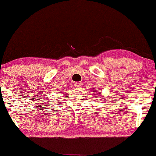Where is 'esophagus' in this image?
<instances>
[{
    "mask_svg": "<svg viewBox=\"0 0 156 156\" xmlns=\"http://www.w3.org/2000/svg\"><path fill=\"white\" fill-rule=\"evenodd\" d=\"M75 87H76V88H80V87H82V83H80V82H77V83H75Z\"/></svg>",
    "mask_w": 156,
    "mask_h": 156,
    "instance_id": "34e87169",
    "label": "esophagus"
}]
</instances>
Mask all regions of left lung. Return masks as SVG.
I'll return each instance as SVG.
<instances>
[{
	"instance_id": "obj_1",
	"label": "left lung",
	"mask_w": 156,
	"mask_h": 156,
	"mask_svg": "<svg viewBox=\"0 0 156 156\" xmlns=\"http://www.w3.org/2000/svg\"><path fill=\"white\" fill-rule=\"evenodd\" d=\"M98 89H95V90H94V92H98ZM96 94H98V95H100V94H101V93L98 92V93H96Z\"/></svg>"
}]
</instances>
